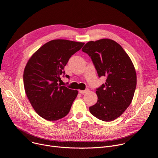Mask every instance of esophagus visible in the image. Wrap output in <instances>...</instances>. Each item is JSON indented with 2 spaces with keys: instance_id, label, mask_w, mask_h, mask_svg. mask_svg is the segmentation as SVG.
<instances>
[{
  "instance_id": "esophagus-1",
  "label": "esophagus",
  "mask_w": 158,
  "mask_h": 158,
  "mask_svg": "<svg viewBox=\"0 0 158 158\" xmlns=\"http://www.w3.org/2000/svg\"><path fill=\"white\" fill-rule=\"evenodd\" d=\"M88 92V89H85V90H79V92L80 94H85V93H86V92Z\"/></svg>"
}]
</instances>
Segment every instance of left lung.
Instances as JSON below:
<instances>
[{
    "label": "left lung",
    "instance_id": "1",
    "mask_svg": "<svg viewBox=\"0 0 158 158\" xmlns=\"http://www.w3.org/2000/svg\"><path fill=\"white\" fill-rule=\"evenodd\" d=\"M82 51L91 57L98 77H107L97 89L98 100L89 111L99 120L113 121L126 110L133 98L136 86L133 63L121 45L110 39L90 41Z\"/></svg>",
    "mask_w": 158,
    "mask_h": 158
}]
</instances>
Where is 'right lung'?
Masks as SVG:
<instances>
[{
	"label": "right lung",
	"mask_w": 158,
	"mask_h": 158,
	"mask_svg": "<svg viewBox=\"0 0 158 158\" xmlns=\"http://www.w3.org/2000/svg\"><path fill=\"white\" fill-rule=\"evenodd\" d=\"M85 43L53 40L41 46L29 60L23 72L26 95L41 117L55 121L69 113L77 90L58 84L70 57ZM69 77L68 75H66Z\"/></svg>",
	"instance_id": "right-lung-1"
}]
</instances>
